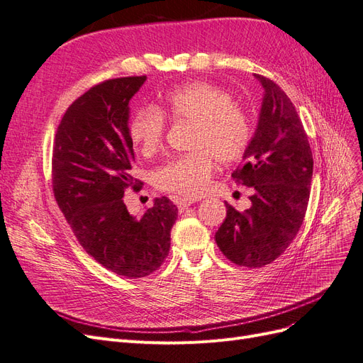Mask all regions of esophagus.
<instances>
[{"label":"esophagus","mask_w":363,"mask_h":363,"mask_svg":"<svg viewBox=\"0 0 363 363\" xmlns=\"http://www.w3.org/2000/svg\"><path fill=\"white\" fill-rule=\"evenodd\" d=\"M175 204H177L179 211H184V208H188L189 206H192L194 203H196L199 200H194V199H183V196H177V199H174Z\"/></svg>","instance_id":"34e87169"}]
</instances>
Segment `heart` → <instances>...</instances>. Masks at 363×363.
I'll return each mask as SVG.
<instances>
[{"mask_svg":"<svg viewBox=\"0 0 363 363\" xmlns=\"http://www.w3.org/2000/svg\"><path fill=\"white\" fill-rule=\"evenodd\" d=\"M167 117L174 124H192L189 155L175 157L156 171L162 191L196 196L211 182L215 160L228 164L239 160L251 140V123L232 96L208 83H191L167 94L163 103L142 106L131 115L128 136L142 156H155L167 133Z\"/></svg>","mask_w":363,"mask_h":363,"instance_id":"b5f03b06","label":"heart"}]
</instances>
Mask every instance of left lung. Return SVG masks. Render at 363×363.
Segmentation results:
<instances>
[{
	"mask_svg": "<svg viewBox=\"0 0 363 363\" xmlns=\"http://www.w3.org/2000/svg\"><path fill=\"white\" fill-rule=\"evenodd\" d=\"M265 89L259 125L233 171L238 184L251 188V207L227 216L215 240L239 267L262 268L286 251L303 224L311 195L313 157L296 108L279 84L255 74Z\"/></svg>",
	"mask_w": 363,
	"mask_h": 363,
	"instance_id": "8db88e82",
	"label": "left lung"
}]
</instances>
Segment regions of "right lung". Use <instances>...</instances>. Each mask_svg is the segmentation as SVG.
Masks as SVG:
<instances>
[{"label": "right lung", "mask_w": 363, "mask_h": 363, "mask_svg": "<svg viewBox=\"0 0 363 363\" xmlns=\"http://www.w3.org/2000/svg\"><path fill=\"white\" fill-rule=\"evenodd\" d=\"M147 75L119 77L92 86L67 108L51 159L54 199L83 250L106 269L128 279L155 272L168 256L177 207L156 199L139 218L124 203L140 189L131 175L133 144L128 103Z\"/></svg>", "instance_id": "obj_1"}]
</instances>
